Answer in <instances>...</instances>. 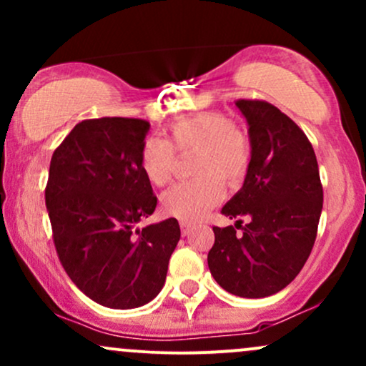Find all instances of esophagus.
Returning a JSON list of instances; mask_svg holds the SVG:
<instances>
[{
    "label": "esophagus",
    "instance_id": "1",
    "mask_svg": "<svg viewBox=\"0 0 366 366\" xmlns=\"http://www.w3.org/2000/svg\"><path fill=\"white\" fill-rule=\"evenodd\" d=\"M191 229H192V225L189 224V222H180V232H182V236H189Z\"/></svg>",
    "mask_w": 366,
    "mask_h": 366
}]
</instances>
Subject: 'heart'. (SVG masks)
I'll list each match as a JSON object with an SVG mask.
<instances>
[{"mask_svg":"<svg viewBox=\"0 0 366 366\" xmlns=\"http://www.w3.org/2000/svg\"><path fill=\"white\" fill-rule=\"evenodd\" d=\"M175 153L192 157L189 182L177 184L162 194V212L182 222H196L225 196V184L237 187L251 167V141L241 127L220 112H201L169 125L167 141L146 137L139 148L142 175L162 187L174 175Z\"/></svg>","mask_w":366,"mask_h":366,"instance_id":"1","label":"heart"}]
</instances>
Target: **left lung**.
Masks as SVG:
<instances>
[{
  "label": "left lung",
  "instance_id": "obj_1",
  "mask_svg": "<svg viewBox=\"0 0 366 366\" xmlns=\"http://www.w3.org/2000/svg\"><path fill=\"white\" fill-rule=\"evenodd\" d=\"M249 125L251 167L222 213L247 224L213 227L208 253L213 279L241 297H267L300 274L317 239L323 189L312 142L279 108L237 99Z\"/></svg>",
  "mask_w": 366,
  "mask_h": 366
}]
</instances>
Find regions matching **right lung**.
I'll list each match as a JSON object with an SVG mask.
<instances>
[{"mask_svg":"<svg viewBox=\"0 0 366 366\" xmlns=\"http://www.w3.org/2000/svg\"><path fill=\"white\" fill-rule=\"evenodd\" d=\"M149 122H79L54 149L46 184L53 241L66 275L96 303L130 310L158 296L180 239L175 218L136 229L157 208L139 148Z\"/></svg>","mask_w":366,"mask_h":366,"instance_id":"right-lung-1","label":"right lung"}]
</instances>
